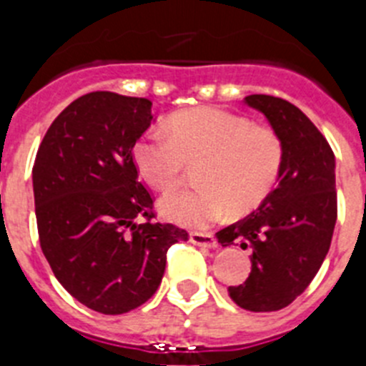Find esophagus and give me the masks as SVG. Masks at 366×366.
<instances>
[{
  "label": "esophagus",
  "mask_w": 366,
  "mask_h": 366,
  "mask_svg": "<svg viewBox=\"0 0 366 366\" xmlns=\"http://www.w3.org/2000/svg\"><path fill=\"white\" fill-rule=\"evenodd\" d=\"M190 242H192L194 245H199V247H218L216 238L212 234H209V232H192V234H190Z\"/></svg>",
  "instance_id": "34e87169"
}]
</instances>
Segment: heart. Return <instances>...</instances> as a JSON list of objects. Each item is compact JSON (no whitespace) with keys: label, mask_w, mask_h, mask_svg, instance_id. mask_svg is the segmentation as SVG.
Instances as JSON below:
<instances>
[{"label":"heart","mask_w":366,"mask_h":366,"mask_svg":"<svg viewBox=\"0 0 366 366\" xmlns=\"http://www.w3.org/2000/svg\"><path fill=\"white\" fill-rule=\"evenodd\" d=\"M134 161L148 185L176 189L187 163H198V189L161 199L164 218L183 227L205 229L231 212L247 214L274 190L286 161V147L271 126L244 115L202 106L167 121V132L150 130L134 144Z\"/></svg>","instance_id":"1"}]
</instances>
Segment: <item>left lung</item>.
Wrapping results in <instances>:
<instances>
[{
	"mask_svg": "<svg viewBox=\"0 0 366 366\" xmlns=\"http://www.w3.org/2000/svg\"><path fill=\"white\" fill-rule=\"evenodd\" d=\"M244 102L266 115L286 147L279 185L257 211L216 232L219 244L251 249V273L229 297L249 312H277L310 286L337 219L335 157L325 135L297 106L271 95Z\"/></svg>",
	"mask_w": 366,
	"mask_h": 366,
	"instance_id": "obj_1",
	"label": "left lung"
}]
</instances>
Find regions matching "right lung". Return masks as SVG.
Returning <instances> with one entry per match:
<instances>
[{"instance_id":"1","label":"right lung","mask_w":366,"mask_h":366,"mask_svg":"<svg viewBox=\"0 0 366 366\" xmlns=\"http://www.w3.org/2000/svg\"><path fill=\"white\" fill-rule=\"evenodd\" d=\"M152 121L148 99L87 93L54 119L32 167L41 251L58 282L104 315L147 302L168 247L189 240L152 222L154 199L137 179L134 144Z\"/></svg>"}]
</instances>
